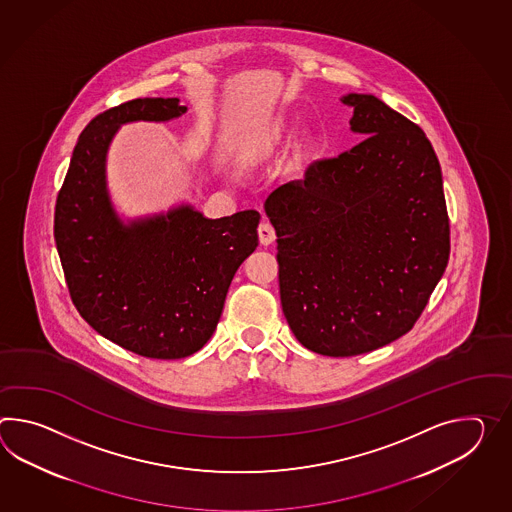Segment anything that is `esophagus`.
I'll return each mask as SVG.
<instances>
[{
	"mask_svg": "<svg viewBox=\"0 0 512 512\" xmlns=\"http://www.w3.org/2000/svg\"><path fill=\"white\" fill-rule=\"evenodd\" d=\"M259 240H261L262 246H270L275 242V229L272 228V224L262 222L259 226Z\"/></svg>",
	"mask_w": 512,
	"mask_h": 512,
	"instance_id": "obj_1",
	"label": "esophagus"
}]
</instances>
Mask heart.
I'll return each instance as SVG.
<instances>
[{
    "mask_svg": "<svg viewBox=\"0 0 512 512\" xmlns=\"http://www.w3.org/2000/svg\"><path fill=\"white\" fill-rule=\"evenodd\" d=\"M286 136H288V125L284 121H275L272 125L266 126L253 139L250 147L251 156L257 159L272 156L283 145Z\"/></svg>",
    "mask_w": 512,
    "mask_h": 512,
    "instance_id": "1",
    "label": "heart"
}]
</instances>
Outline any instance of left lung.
<instances>
[{"instance_id": "1", "label": "left lung", "mask_w": 512, "mask_h": 512, "mask_svg": "<svg viewBox=\"0 0 512 512\" xmlns=\"http://www.w3.org/2000/svg\"><path fill=\"white\" fill-rule=\"evenodd\" d=\"M341 103L364 141L275 189L264 207L284 318L301 345L336 358L411 330L450 257L443 174L426 134L375 95Z\"/></svg>"}]
</instances>
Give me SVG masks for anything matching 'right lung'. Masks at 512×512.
Listing matches in <instances>:
<instances>
[{
	"instance_id": "obj_1",
	"label": "right lung",
	"mask_w": 512,
	"mask_h": 512,
	"mask_svg": "<svg viewBox=\"0 0 512 512\" xmlns=\"http://www.w3.org/2000/svg\"><path fill=\"white\" fill-rule=\"evenodd\" d=\"M180 99H134L97 115L69 161L55 209V242L80 316L126 351L178 360L211 340L229 284L259 246L257 211L211 220L191 204L128 218L117 213L106 161L128 123H167Z\"/></svg>"
}]
</instances>
